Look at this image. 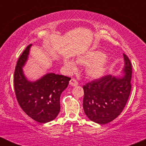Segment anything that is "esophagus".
Instances as JSON below:
<instances>
[{
	"instance_id": "1",
	"label": "esophagus",
	"mask_w": 146,
	"mask_h": 146,
	"mask_svg": "<svg viewBox=\"0 0 146 146\" xmlns=\"http://www.w3.org/2000/svg\"><path fill=\"white\" fill-rule=\"evenodd\" d=\"M69 85L71 86H76L78 85V82L75 80V79H71L69 81Z\"/></svg>"
}]
</instances>
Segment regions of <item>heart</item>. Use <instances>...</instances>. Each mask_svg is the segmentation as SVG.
Wrapping results in <instances>:
<instances>
[{"label":"heart","instance_id":"heart-1","mask_svg":"<svg viewBox=\"0 0 146 146\" xmlns=\"http://www.w3.org/2000/svg\"><path fill=\"white\" fill-rule=\"evenodd\" d=\"M76 62L85 65V74L88 78L95 80L104 75L107 69L108 60L103 52L92 50L79 55L76 58ZM63 64L68 73H74L78 69L76 63L69 58H64Z\"/></svg>","mask_w":146,"mask_h":146}]
</instances>
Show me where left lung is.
<instances>
[{"label": "left lung", "instance_id": "8db88e82", "mask_svg": "<svg viewBox=\"0 0 146 146\" xmlns=\"http://www.w3.org/2000/svg\"><path fill=\"white\" fill-rule=\"evenodd\" d=\"M124 65L120 75H106L83 86V108L88 118L106 124L117 118L124 108L131 90L132 65L123 54Z\"/></svg>", "mask_w": 146, "mask_h": 146}]
</instances>
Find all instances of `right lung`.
I'll return each mask as SVG.
<instances>
[{"label": "right lung", "instance_id": "1", "mask_svg": "<svg viewBox=\"0 0 146 146\" xmlns=\"http://www.w3.org/2000/svg\"><path fill=\"white\" fill-rule=\"evenodd\" d=\"M30 44L18 60L14 72V89L20 106L28 116L40 123L56 118L60 110V98L71 78L48 73L36 81L29 80L23 68L29 59Z\"/></svg>", "mask_w": 146, "mask_h": 146}]
</instances>
